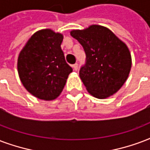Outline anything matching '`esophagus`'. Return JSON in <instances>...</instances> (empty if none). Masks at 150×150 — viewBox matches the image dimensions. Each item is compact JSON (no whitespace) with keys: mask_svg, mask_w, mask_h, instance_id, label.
Masks as SVG:
<instances>
[{"mask_svg":"<svg viewBox=\"0 0 150 150\" xmlns=\"http://www.w3.org/2000/svg\"><path fill=\"white\" fill-rule=\"evenodd\" d=\"M72 67H73V69H74V70L77 71L78 70V64H77V63H76V64H73Z\"/></svg>","mask_w":150,"mask_h":150,"instance_id":"obj_1","label":"esophagus"}]
</instances>
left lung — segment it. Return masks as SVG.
I'll return each instance as SVG.
<instances>
[{"label": "left lung", "mask_w": 150, "mask_h": 150, "mask_svg": "<svg viewBox=\"0 0 150 150\" xmlns=\"http://www.w3.org/2000/svg\"><path fill=\"white\" fill-rule=\"evenodd\" d=\"M71 35L82 45L86 63L80 79L89 93L97 98H108L125 83L131 71L128 48L110 30L99 25L74 30Z\"/></svg>", "instance_id": "1"}]
</instances>
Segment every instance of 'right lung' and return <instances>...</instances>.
<instances>
[{
	"label": "right lung",
	"instance_id": "right-lung-1",
	"mask_svg": "<svg viewBox=\"0 0 150 150\" xmlns=\"http://www.w3.org/2000/svg\"><path fill=\"white\" fill-rule=\"evenodd\" d=\"M62 41L61 34L42 30L32 35L19 55V79L27 91L39 99L57 98L72 71L60 47Z\"/></svg>",
	"mask_w": 150,
	"mask_h": 150
}]
</instances>
